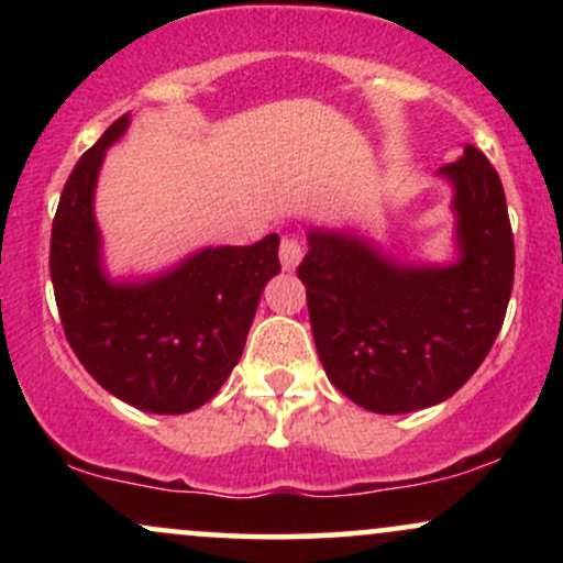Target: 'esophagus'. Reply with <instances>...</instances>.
Wrapping results in <instances>:
<instances>
[{
	"instance_id": "obj_1",
	"label": "esophagus",
	"mask_w": 563,
	"mask_h": 563,
	"mask_svg": "<svg viewBox=\"0 0 563 563\" xmlns=\"http://www.w3.org/2000/svg\"><path fill=\"white\" fill-rule=\"evenodd\" d=\"M301 256H303V245H301L299 238H283V243H280V264H283V269H286V273H290V269L299 267Z\"/></svg>"
}]
</instances>
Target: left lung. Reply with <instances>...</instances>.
Listing matches in <instances>:
<instances>
[{"instance_id":"obj_1","label":"left lung","mask_w":563,"mask_h":563,"mask_svg":"<svg viewBox=\"0 0 563 563\" xmlns=\"http://www.w3.org/2000/svg\"><path fill=\"white\" fill-rule=\"evenodd\" d=\"M437 174L455 190V262L405 264L352 230L312 228L299 264L325 376L380 416L461 389L493 349L514 288V232L493 164L466 145Z\"/></svg>"}]
</instances>
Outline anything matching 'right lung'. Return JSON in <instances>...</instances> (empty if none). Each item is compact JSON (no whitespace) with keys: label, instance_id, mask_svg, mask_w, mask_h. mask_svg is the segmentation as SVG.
<instances>
[{"label":"right lung","instance_id":"add662e5","mask_svg":"<svg viewBox=\"0 0 563 563\" xmlns=\"http://www.w3.org/2000/svg\"><path fill=\"white\" fill-rule=\"evenodd\" d=\"M129 126L106 129L63 187L49 243V275L63 331L102 389L158 416L209 402L241 360L264 286L280 273L277 245H217L166 273L113 280L102 267L95 187L102 158Z\"/></svg>","mask_w":563,"mask_h":563}]
</instances>
